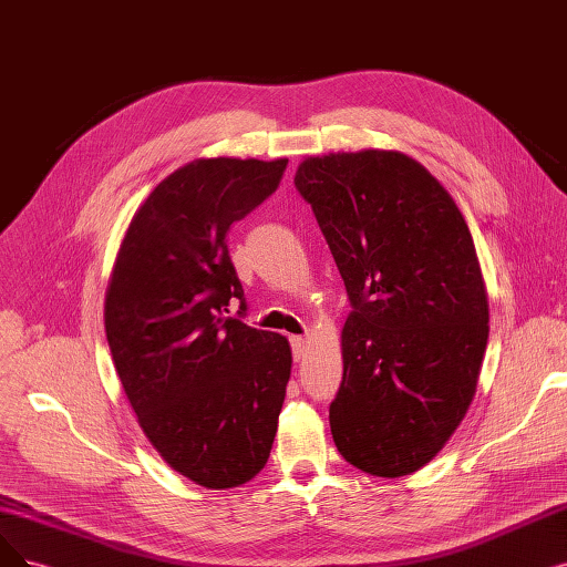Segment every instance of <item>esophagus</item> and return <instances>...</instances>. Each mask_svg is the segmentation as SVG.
Masks as SVG:
<instances>
[{"label": "esophagus", "mask_w": 567, "mask_h": 567, "mask_svg": "<svg viewBox=\"0 0 567 567\" xmlns=\"http://www.w3.org/2000/svg\"><path fill=\"white\" fill-rule=\"evenodd\" d=\"M290 347H292V358L302 360L305 353H307V339L300 337V334H292L290 337Z\"/></svg>", "instance_id": "esophagus-1"}]
</instances>
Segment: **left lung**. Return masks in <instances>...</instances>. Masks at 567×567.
Masks as SVG:
<instances>
[{"label": "left lung", "mask_w": 567, "mask_h": 567, "mask_svg": "<svg viewBox=\"0 0 567 567\" xmlns=\"http://www.w3.org/2000/svg\"><path fill=\"white\" fill-rule=\"evenodd\" d=\"M296 188L353 307L332 440L353 467L404 477L440 454L477 393L488 296L470 228L440 181L400 151L305 157Z\"/></svg>", "instance_id": "1"}]
</instances>
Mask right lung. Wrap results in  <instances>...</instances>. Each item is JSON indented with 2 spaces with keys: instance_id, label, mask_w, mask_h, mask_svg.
<instances>
[{
  "instance_id": "right-lung-1",
  "label": "right lung",
  "mask_w": 567,
  "mask_h": 567,
  "mask_svg": "<svg viewBox=\"0 0 567 567\" xmlns=\"http://www.w3.org/2000/svg\"><path fill=\"white\" fill-rule=\"evenodd\" d=\"M288 157H197L132 216L104 300L113 365L163 461L205 488H235L265 467L292 353L246 311L228 254L230 225L277 190Z\"/></svg>"
}]
</instances>
